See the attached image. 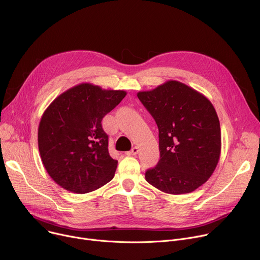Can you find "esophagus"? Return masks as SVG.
Returning a JSON list of instances; mask_svg holds the SVG:
<instances>
[{"label":"esophagus","mask_w":260,"mask_h":260,"mask_svg":"<svg viewBox=\"0 0 260 260\" xmlns=\"http://www.w3.org/2000/svg\"><path fill=\"white\" fill-rule=\"evenodd\" d=\"M138 153H139V147L135 146V147L132 148V150L128 151L126 154H127V155H137Z\"/></svg>","instance_id":"esophagus-1"}]
</instances>
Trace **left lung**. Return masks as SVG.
<instances>
[{"label": "left lung", "instance_id": "8db88e82", "mask_svg": "<svg viewBox=\"0 0 260 260\" xmlns=\"http://www.w3.org/2000/svg\"><path fill=\"white\" fill-rule=\"evenodd\" d=\"M137 95L159 137L160 159L146 171V181L166 193L192 192L211 177L220 157V123L212 103L174 80Z\"/></svg>", "mask_w": 260, "mask_h": 260}]
</instances>
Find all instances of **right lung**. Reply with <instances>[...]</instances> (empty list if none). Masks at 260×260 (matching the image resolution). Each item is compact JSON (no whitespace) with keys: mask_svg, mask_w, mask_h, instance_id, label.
Instances as JSON below:
<instances>
[{"mask_svg":"<svg viewBox=\"0 0 260 260\" xmlns=\"http://www.w3.org/2000/svg\"><path fill=\"white\" fill-rule=\"evenodd\" d=\"M126 95L81 83L58 95L45 110L38 129L42 162L63 189L87 193L113 179L117 160L108 150L102 120Z\"/></svg>","mask_w":260,"mask_h":260,"instance_id":"add662e5","label":"right lung"}]
</instances>
